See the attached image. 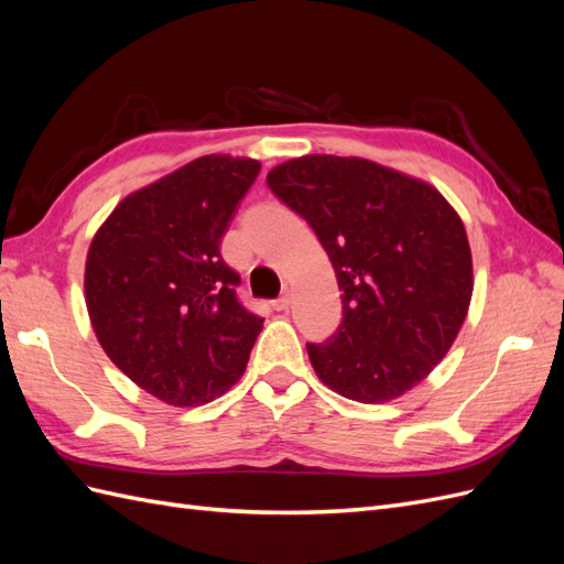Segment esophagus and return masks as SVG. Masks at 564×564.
Returning a JSON list of instances; mask_svg holds the SVG:
<instances>
[{
  "label": "esophagus",
  "instance_id": "34e87169",
  "mask_svg": "<svg viewBox=\"0 0 564 564\" xmlns=\"http://www.w3.org/2000/svg\"><path fill=\"white\" fill-rule=\"evenodd\" d=\"M289 305H292V294H284V296H280L278 301H272V308L275 311H289Z\"/></svg>",
  "mask_w": 564,
  "mask_h": 564
}]
</instances>
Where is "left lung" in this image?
<instances>
[{"mask_svg":"<svg viewBox=\"0 0 564 564\" xmlns=\"http://www.w3.org/2000/svg\"><path fill=\"white\" fill-rule=\"evenodd\" d=\"M265 181L308 220L344 292L336 334L308 344L319 381L365 404L419 386L449 352L473 299L456 209L429 181L365 158L303 155Z\"/></svg>","mask_w":564,"mask_h":564,"instance_id":"obj_1","label":"left lung"}]
</instances>
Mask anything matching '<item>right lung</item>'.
Instances as JSON below:
<instances>
[{"instance_id":"right-lung-1","label":"right lung","mask_w":564,"mask_h":564,"mask_svg":"<svg viewBox=\"0 0 564 564\" xmlns=\"http://www.w3.org/2000/svg\"><path fill=\"white\" fill-rule=\"evenodd\" d=\"M259 172L251 158H197L129 193L89 245L84 299L100 348L172 406L228 392L263 329L218 251Z\"/></svg>"}]
</instances>
